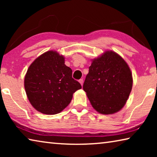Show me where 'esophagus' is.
I'll return each mask as SVG.
<instances>
[{"instance_id":"esophagus-1","label":"esophagus","mask_w":157,"mask_h":157,"mask_svg":"<svg viewBox=\"0 0 157 157\" xmlns=\"http://www.w3.org/2000/svg\"><path fill=\"white\" fill-rule=\"evenodd\" d=\"M79 83L81 84V85L82 86V85H83V82H84V81H83V79H79Z\"/></svg>"}]
</instances>
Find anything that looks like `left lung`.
I'll return each instance as SVG.
<instances>
[{
    "instance_id": "8db88e82",
    "label": "left lung",
    "mask_w": 157,
    "mask_h": 157,
    "mask_svg": "<svg viewBox=\"0 0 157 157\" xmlns=\"http://www.w3.org/2000/svg\"><path fill=\"white\" fill-rule=\"evenodd\" d=\"M83 84L92 107L102 114L118 112L125 105L132 89L129 67L113 51L93 59Z\"/></svg>"
}]
</instances>
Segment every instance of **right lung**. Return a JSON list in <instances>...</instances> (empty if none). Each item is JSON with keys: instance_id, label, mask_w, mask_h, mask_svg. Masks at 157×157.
<instances>
[{"instance_id": "add662e5", "label": "right lung", "mask_w": 157, "mask_h": 157, "mask_svg": "<svg viewBox=\"0 0 157 157\" xmlns=\"http://www.w3.org/2000/svg\"><path fill=\"white\" fill-rule=\"evenodd\" d=\"M64 57L56 51H48L31 63L25 76L24 86L29 101L39 112L60 113L71 102L73 94L82 88L72 78V70Z\"/></svg>"}]
</instances>
